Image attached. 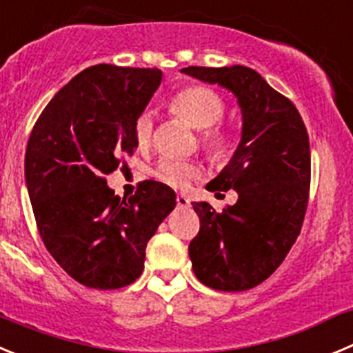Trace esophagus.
<instances>
[{
	"mask_svg": "<svg viewBox=\"0 0 353 353\" xmlns=\"http://www.w3.org/2000/svg\"><path fill=\"white\" fill-rule=\"evenodd\" d=\"M189 198H187V196H183V194H179V196H176V205H179V206H182V208H183V206H187V205H189Z\"/></svg>",
	"mask_w": 353,
	"mask_h": 353,
	"instance_id": "esophagus-1",
	"label": "esophagus"
}]
</instances>
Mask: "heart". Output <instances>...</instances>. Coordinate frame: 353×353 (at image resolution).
<instances>
[{
  "label": "heart",
  "mask_w": 353,
  "mask_h": 353,
  "mask_svg": "<svg viewBox=\"0 0 353 353\" xmlns=\"http://www.w3.org/2000/svg\"><path fill=\"white\" fill-rule=\"evenodd\" d=\"M171 110L201 131L203 147L213 157H222L228 154L231 147V134L228 129L219 124L225 115V101L219 92L203 85L187 87L171 99ZM152 134H154V115L150 112H141L134 121V138L140 150H147L150 147ZM201 174V164L194 161L174 159V157H163L154 170L155 179L173 189H185L194 179H199Z\"/></svg>",
  "instance_id": "heart-1"
}]
</instances>
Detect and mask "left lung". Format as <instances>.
Instances as JSON below:
<instances>
[{
	"instance_id": "8db88e82",
	"label": "left lung",
	"mask_w": 353,
	"mask_h": 353,
	"mask_svg": "<svg viewBox=\"0 0 353 353\" xmlns=\"http://www.w3.org/2000/svg\"><path fill=\"white\" fill-rule=\"evenodd\" d=\"M182 73L231 90L243 115L232 159L206 185L234 189L238 201L221 213L194 203L201 224L189 245L194 274L215 290L254 289L283 263L301 231L312 174L308 132L294 103L252 68L189 66Z\"/></svg>"
}]
</instances>
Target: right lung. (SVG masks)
Instances as JSON below:
<instances>
[{"label": "right lung", "mask_w": 353, "mask_h": 353, "mask_svg": "<svg viewBox=\"0 0 353 353\" xmlns=\"http://www.w3.org/2000/svg\"><path fill=\"white\" fill-rule=\"evenodd\" d=\"M157 68L96 64L50 99L26 148V183L43 245L90 289H121L143 271L145 248L176 205L174 190L140 182L131 198L106 185L137 147L134 121L161 85Z\"/></svg>", "instance_id": "right-lung-1"}]
</instances>
